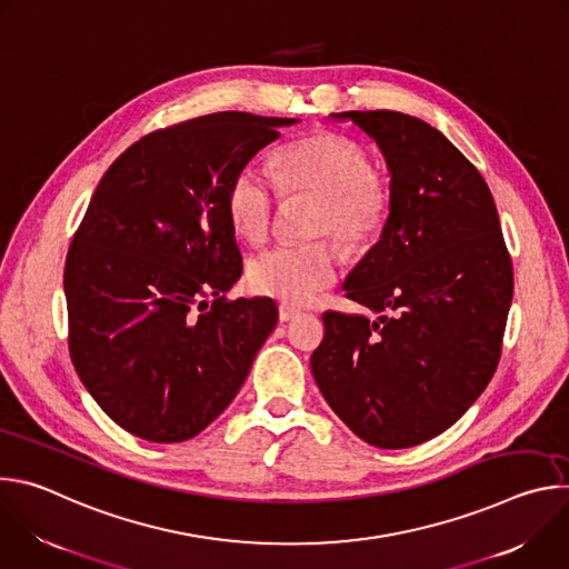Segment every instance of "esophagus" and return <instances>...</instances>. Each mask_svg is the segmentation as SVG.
<instances>
[{"mask_svg":"<svg viewBox=\"0 0 569 569\" xmlns=\"http://www.w3.org/2000/svg\"><path fill=\"white\" fill-rule=\"evenodd\" d=\"M299 315H301V310L295 308V306H288V303H281V306H279V319H281V321L297 319Z\"/></svg>","mask_w":569,"mask_h":569,"instance_id":"obj_1","label":"esophagus"}]
</instances>
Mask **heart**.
<instances>
[{"mask_svg":"<svg viewBox=\"0 0 569 569\" xmlns=\"http://www.w3.org/2000/svg\"><path fill=\"white\" fill-rule=\"evenodd\" d=\"M281 191H310L323 200L317 231H331L349 250L373 240L389 211L387 180L371 169L369 152L338 132H312L274 154ZM277 202V184L257 161L242 167L227 193L236 231L252 242L266 238ZM338 277V250L329 242H279L250 261L252 290L306 303Z\"/></svg>","mask_w":569,"mask_h":569,"instance_id":"1","label":"heart"}]
</instances>
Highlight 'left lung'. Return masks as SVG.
Listing matches in <instances>:
<instances>
[{"label": "left lung", "instance_id": "1", "mask_svg": "<svg viewBox=\"0 0 569 569\" xmlns=\"http://www.w3.org/2000/svg\"><path fill=\"white\" fill-rule=\"evenodd\" d=\"M331 119L376 141L389 213L342 286L378 317L323 312L310 369L362 441L412 448L457 423L491 382L513 268L489 187L437 128L393 110Z\"/></svg>", "mask_w": 569, "mask_h": 569}]
</instances>
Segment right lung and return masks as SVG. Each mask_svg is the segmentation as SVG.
<instances>
[{"mask_svg":"<svg viewBox=\"0 0 569 569\" xmlns=\"http://www.w3.org/2000/svg\"><path fill=\"white\" fill-rule=\"evenodd\" d=\"M297 121L198 117L146 134L99 182L64 263L69 353L101 410L130 435L180 443L202 432L274 331L272 299L224 301L242 274L227 193Z\"/></svg>","mask_w":569,"mask_h":569,"instance_id":"add662e5","label":"right lung"}]
</instances>
